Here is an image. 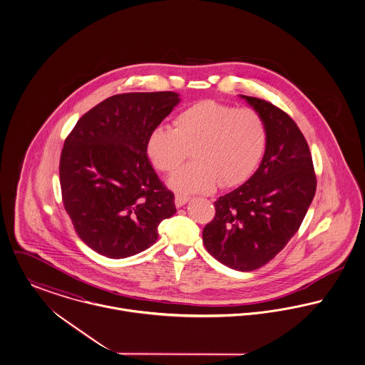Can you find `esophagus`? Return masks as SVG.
Listing matches in <instances>:
<instances>
[{"label":"esophagus","instance_id":"34e87169","mask_svg":"<svg viewBox=\"0 0 365 365\" xmlns=\"http://www.w3.org/2000/svg\"><path fill=\"white\" fill-rule=\"evenodd\" d=\"M189 200H190V197L189 196L176 195V196H175V204H176V207H182V205H185Z\"/></svg>","mask_w":365,"mask_h":365}]
</instances>
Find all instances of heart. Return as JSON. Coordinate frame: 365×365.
I'll list each match as a JSON object with an SVG mask.
<instances>
[{
	"label": "heart",
	"mask_w": 365,
	"mask_h": 365,
	"mask_svg": "<svg viewBox=\"0 0 365 365\" xmlns=\"http://www.w3.org/2000/svg\"><path fill=\"white\" fill-rule=\"evenodd\" d=\"M265 144V123L255 110L202 100L178 113L173 129L155 128L147 154L158 170L173 173L193 151L195 163L179 170L169 185L180 193H205L218 183L232 187L245 182L258 165Z\"/></svg>",
	"instance_id": "1"
}]
</instances>
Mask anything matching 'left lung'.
I'll list each match as a JSON object with an SVG mask.
<instances>
[{
  "mask_svg": "<svg viewBox=\"0 0 365 365\" xmlns=\"http://www.w3.org/2000/svg\"><path fill=\"white\" fill-rule=\"evenodd\" d=\"M243 98L265 123V154L246 183L214 202L215 217L202 229V243L220 262L246 272L268 264L299 230L317 176L294 120L269 101Z\"/></svg>",
  "mask_w": 365,
  "mask_h": 365,
  "instance_id": "obj_1",
  "label": "left lung"
}]
</instances>
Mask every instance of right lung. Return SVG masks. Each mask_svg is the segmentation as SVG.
<instances>
[{
  "label": "right lung",
  "instance_id": "right-lung-1",
  "mask_svg": "<svg viewBox=\"0 0 365 365\" xmlns=\"http://www.w3.org/2000/svg\"><path fill=\"white\" fill-rule=\"evenodd\" d=\"M173 91L116 94L84 113L63 143L59 183L75 232L94 252L126 258L158 239L175 196L147 157L151 132L179 103Z\"/></svg>",
  "mask_w": 365,
  "mask_h": 365
}]
</instances>
